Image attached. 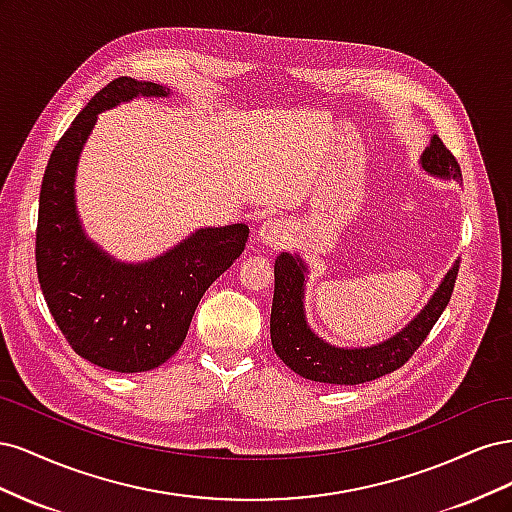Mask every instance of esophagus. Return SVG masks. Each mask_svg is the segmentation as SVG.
Returning a JSON list of instances; mask_svg holds the SVG:
<instances>
[{
	"label": "esophagus",
	"mask_w": 512,
	"mask_h": 512,
	"mask_svg": "<svg viewBox=\"0 0 512 512\" xmlns=\"http://www.w3.org/2000/svg\"><path fill=\"white\" fill-rule=\"evenodd\" d=\"M286 239H288V230L282 220H267L258 228V241L267 247L284 245Z\"/></svg>",
	"instance_id": "obj_1"
}]
</instances>
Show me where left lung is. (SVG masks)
Wrapping results in <instances>:
<instances>
[{"label": "left lung", "instance_id": "left-lung-1", "mask_svg": "<svg viewBox=\"0 0 512 512\" xmlns=\"http://www.w3.org/2000/svg\"><path fill=\"white\" fill-rule=\"evenodd\" d=\"M421 164L431 175L461 181V168L451 151L440 141L431 138V145L421 156ZM459 262L446 273L440 288L433 294L425 309L408 327L391 337L389 342L371 348H335L322 342L309 331L303 316V282L305 267L297 256L280 254L275 260V290L271 307V344L277 356L307 380L324 384H361L391 374L410 361L433 324L442 316L451 301Z\"/></svg>", "mask_w": 512, "mask_h": 512}]
</instances>
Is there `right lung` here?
<instances>
[{
    "mask_svg": "<svg viewBox=\"0 0 512 512\" xmlns=\"http://www.w3.org/2000/svg\"><path fill=\"white\" fill-rule=\"evenodd\" d=\"M134 96H168L158 83L119 76L89 100L46 164L36 228L38 282L72 350L98 367L134 374L173 356L205 290L241 256L250 228H203L164 256L121 265L85 239L74 209V170L98 113Z\"/></svg>",
    "mask_w": 512,
    "mask_h": 512,
    "instance_id": "add662e5",
    "label": "right lung"
}]
</instances>
